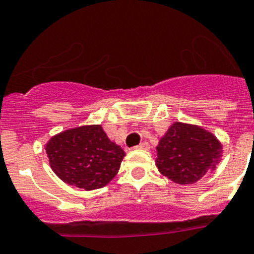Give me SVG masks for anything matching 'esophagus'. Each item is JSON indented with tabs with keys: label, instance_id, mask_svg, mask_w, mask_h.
I'll list each match as a JSON object with an SVG mask.
<instances>
[{
	"label": "esophagus",
	"instance_id": "34e87169",
	"mask_svg": "<svg viewBox=\"0 0 254 254\" xmlns=\"http://www.w3.org/2000/svg\"><path fill=\"white\" fill-rule=\"evenodd\" d=\"M135 149H139V150H149V149H150V145H149V142H146V141H143V142L139 143L138 146H135Z\"/></svg>",
	"mask_w": 254,
	"mask_h": 254
}]
</instances>
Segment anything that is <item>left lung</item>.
<instances>
[{"label": "left lung", "mask_w": 254, "mask_h": 254, "mask_svg": "<svg viewBox=\"0 0 254 254\" xmlns=\"http://www.w3.org/2000/svg\"><path fill=\"white\" fill-rule=\"evenodd\" d=\"M157 155L159 173L179 185H192L216 167L221 143L203 127L175 123L159 141Z\"/></svg>", "instance_id": "obj_1"}]
</instances>
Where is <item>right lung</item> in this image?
Returning a JSON list of instances; mask_svg holds the SVG:
<instances>
[{
    "label": "right lung",
    "instance_id": "obj_1",
    "mask_svg": "<svg viewBox=\"0 0 254 254\" xmlns=\"http://www.w3.org/2000/svg\"><path fill=\"white\" fill-rule=\"evenodd\" d=\"M50 166L67 185L101 189L119 173L125 153L108 138L101 125L62 131L46 145Z\"/></svg>",
    "mask_w": 254,
    "mask_h": 254
}]
</instances>
